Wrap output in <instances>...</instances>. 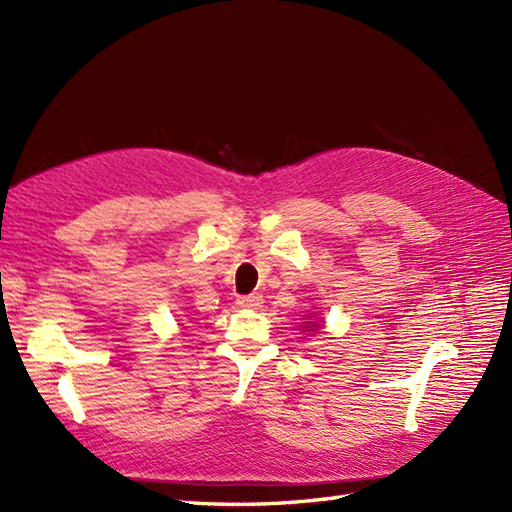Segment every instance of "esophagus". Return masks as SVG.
Listing matches in <instances>:
<instances>
[{
    "mask_svg": "<svg viewBox=\"0 0 512 512\" xmlns=\"http://www.w3.org/2000/svg\"><path fill=\"white\" fill-rule=\"evenodd\" d=\"M237 303H239L241 307H247V309H256V307H260L262 297H260V294H245V297H239V299H237Z\"/></svg>",
    "mask_w": 512,
    "mask_h": 512,
    "instance_id": "1",
    "label": "esophagus"
}]
</instances>
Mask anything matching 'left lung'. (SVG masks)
<instances>
[{"label": "left lung", "mask_w": 512, "mask_h": 512, "mask_svg": "<svg viewBox=\"0 0 512 512\" xmlns=\"http://www.w3.org/2000/svg\"><path fill=\"white\" fill-rule=\"evenodd\" d=\"M314 327H318V324H314ZM309 331H314V329H309Z\"/></svg>", "instance_id": "left-lung-1"}]
</instances>
